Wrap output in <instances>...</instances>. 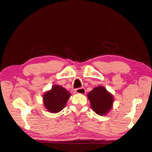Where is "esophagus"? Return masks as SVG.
<instances>
[{
	"mask_svg": "<svg viewBox=\"0 0 152 152\" xmlns=\"http://www.w3.org/2000/svg\"><path fill=\"white\" fill-rule=\"evenodd\" d=\"M77 94H84L86 93V90L84 88H77L75 90Z\"/></svg>",
	"mask_w": 152,
	"mask_h": 152,
	"instance_id": "34e87169",
	"label": "esophagus"
}]
</instances>
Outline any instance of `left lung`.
I'll return each instance as SVG.
<instances>
[{
    "mask_svg": "<svg viewBox=\"0 0 152 152\" xmlns=\"http://www.w3.org/2000/svg\"><path fill=\"white\" fill-rule=\"evenodd\" d=\"M92 109L100 115L106 114L112 108L114 102L113 95L102 86L96 87L88 94Z\"/></svg>",
    "mask_w": 152,
    "mask_h": 152,
    "instance_id": "left-lung-1",
    "label": "left lung"
}]
</instances>
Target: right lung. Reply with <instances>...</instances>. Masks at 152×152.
I'll use <instances>...</instances> for the list:
<instances>
[{"label":"right lung","instance_id":"right-lung-1","mask_svg":"<svg viewBox=\"0 0 152 152\" xmlns=\"http://www.w3.org/2000/svg\"><path fill=\"white\" fill-rule=\"evenodd\" d=\"M71 94L62 86L55 85L52 89L43 96L44 105L48 111L57 113L61 111L66 104Z\"/></svg>","mask_w":152,"mask_h":152}]
</instances>
